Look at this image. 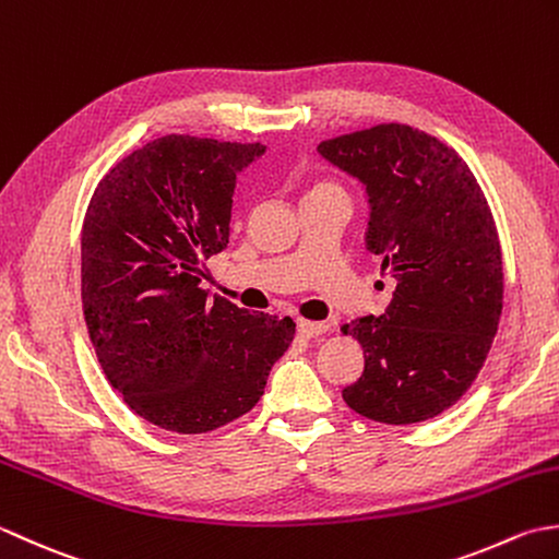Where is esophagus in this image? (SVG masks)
<instances>
[{
	"mask_svg": "<svg viewBox=\"0 0 559 559\" xmlns=\"http://www.w3.org/2000/svg\"><path fill=\"white\" fill-rule=\"evenodd\" d=\"M296 330H299L301 337H316V335L325 333L328 325L325 323H318V321H306V318H299V321H296Z\"/></svg>",
	"mask_w": 559,
	"mask_h": 559,
	"instance_id": "34e87169",
	"label": "esophagus"
}]
</instances>
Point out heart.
Returning <instances> with one entry per match:
<instances>
[{
	"mask_svg": "<svg viewBox=\"0 0 559 559\" xmlns=\"http://www.w3.org/2000/svg\"><path fill=\"white\" fill-rule=\"evenodd\" d=\"M335 188L337 186H333V183H318L311 188V192H323V190H335Z\"/></svg>",
	"mask_w": 559,
	"mask_h": 559,
	"instance_id": "obj_1",
	"label": "heart"
}]
</instances>
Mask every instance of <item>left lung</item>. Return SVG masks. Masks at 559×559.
Wrapping results in <instances>:
<instances>
[{"mask_svg":"<svg viewBox=\"0 0 559 559\" xmlns=\"http://www.w3.org/2000/svg\"><path fill=\"white\" fill-rule=\"evenodd\" d=\"M318 152L367 186V248L395 280L385 313L343 325L364 349L343 397L373 423H425L461 401L497 335L504 272L492 210L459 152L409 124L340 134Z\"/></svg>","mask_w":559,"mask_h":559,"instance_id":"obj_1","label":"left lung"}]
</instances>
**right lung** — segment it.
Instances as JSON below:
<instances>
[{"instance_id": "add662e5", "label": "right lung", "mask_w": 559, "mask_h": 559, "mask_svg": "<svg viewBox=\"0 0 559 559\" xmlns=\"http://www.w3.org/2000/svg\"><path fill=\"white\" fill-rule=\"evenodd\" d=\"M260 142L166 134L98 180L82 226V306L91 345L122 401L178 435L253 409L294 340L292 318L248 313L200 287L229 243L236 174Z\"/></svg>"}]
</instances>
